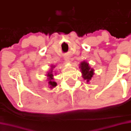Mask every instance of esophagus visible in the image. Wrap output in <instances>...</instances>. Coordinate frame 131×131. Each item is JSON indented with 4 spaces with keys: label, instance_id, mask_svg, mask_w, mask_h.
<instances>
[{
    "label": "esophagus",
    "instance_id": "34e87169",
    "mask_svg": "<svg viewBox=\"0 0 131 131\" xmlns=\"http://www.w3.org/2000/svg\"><path fill=\"white\" fill-rule=\"evenodd\" d=\"M64 61H66V62H69V61H70V57L68 56H66L64 57Z\"/></svg>",
    "mask_w": 131,
    "mask_h": 131
}]
</instances>
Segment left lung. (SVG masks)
Instances as JSON below:
<instances>
[{
	"label": "left lung",
	"instance_id": "obj_1",
	"mask_svg": "<svg viewBox=\"0 0 131 131\" xmlns=\"http://www.w3.org/2000/svg\"><path fill=\"white\" fill-rule=\"evenodd\" d=\"M80 71L82 73V77L84 80H86V82L89 83L94 75V70L89 66L88 62L83 61L79 64Z\"/></svg>",
	"mask_w": 131,
	"mask_h": 131
}]
</instances>
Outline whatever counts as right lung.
Listing matches in <instances>:
<instances>
[{
	"label": "right lung",
	"mask_w": 131,
	"mask_h": 131,
	"mask_svg": "<svg viewBox=\"0 0 131 131\" xmlns=\"http://www.w3.org/2000/svg\"><path fill=\"white\" fill-rule=\"evenodd\" d=\"M55 67H56L55 66L52 65L50 71H49L46 74L47 81L48 83L49 88H51V89H53V88H55V87L57 85L56 82L54 81V78H53V75H54V73H53V69ZM55 74H56V73H55Z\"/></svg>",
	"instance_id": "right-lung-1"
}]
</instances>
